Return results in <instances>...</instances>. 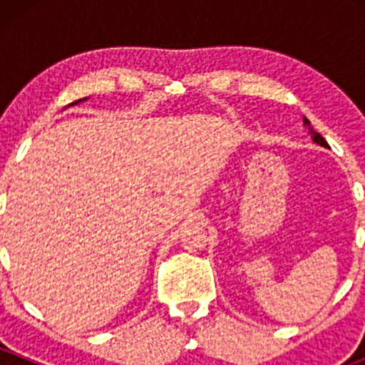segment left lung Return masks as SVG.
Returning <instances> with one entry per match:
<instances>
[{"label": "left lung", "mask_w": 365, "mask_h": 365, "mask_svg": "<svg viewBox=\"0 0 365 365\" xmlns=\"http://www.w3.org/2000/svg\"><path fill=\"white\" fill-rule=\"evenodd\" d=\"M304 125H307V127H309V130H311V134H312V141H314V143H318V145H322V146H325V148H329V143H327L325 139L322 138V134H318V132H314V130H312V128H311V125H309V120H307V118H304Z\"/></svg>", "instance_id": "1"}]
</instances>
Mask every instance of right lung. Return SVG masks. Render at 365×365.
<instances>
[{
  "label": "right lung",
  "instance_id": "obj_1",
  "mask_svg": "<svg viewBox=\"0 0 365 365\" xmlns=\"http://www.w3.org/2000/svg\"><path fill=\"white\" fill-rule=\"evenodd\" d=\"M77 102H81V101H76V102H72V106H73V104H77Z\"/></svg>",
  "mask_w": 365,
  "mask_h": 365
}]
</instances>
